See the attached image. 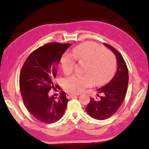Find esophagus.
<instances>
[{
    "label": "esophagus",
    "mask_w": 149,
    "mask_h": 149,
    "mask_svg": "<svg viewBox=\"0 0 149 149\" xmlns=\"http://www.w3.org/2000/svg\"><path fill=\"white\" fill-rule=\"evenodd\" d=\"M76 96H78V94H70V93H68L66 94V97L68 99H70V98H72V97H74Z\"/></svg>",
    "instance_id": "34e87169"
}]
</instances>
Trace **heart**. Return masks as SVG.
<instances>
[{
    "label": "heart",
    "instance_id": "heart-1",
    "mask_svg": "<svg viewBox=\"0 0 149 149\" xmlns=\"http://www.w3.org/2000/svg\"><path fill=\"white\" fill-rule=\"evenodd\" d=\"M70 54L62 56L61 65L65 74L73 71L74 60L85 63L83 76H72L64 80L63 88L67 92L78 94L91 86L105 83L113 74L116 62L113 54L104 50L102 47L94 42H85L74 48Z\"/></svg>",
    "mask_w": 149,
    "mask_h": 149
}]
</instances>
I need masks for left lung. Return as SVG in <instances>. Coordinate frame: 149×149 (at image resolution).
Segmentation results:
<instances>
[{
  "label": "left lung",
  "instance_id": "1",
  "mask_svg": "<svg viewBox=\"0 0 149 149\" xmlns=\"http://www.w3.org/2000/svg\"><path fill=\"white\" fill-rule=\"evenodd\" d=\"M104 45L114 53L117 60V71L114 77L104 86L97 89V96L101 94L99 101L91 98L86 107L88 114L97 120H104L110 118L119 109L124 101L127 92L129 74L125 62L120 53L106 43Z\"/></svg>",
  "mask_w": 149,
  "mask_h": 149
}]
</instances>
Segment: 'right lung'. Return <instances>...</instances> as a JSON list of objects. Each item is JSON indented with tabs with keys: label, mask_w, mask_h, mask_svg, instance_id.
<instances>
[{
	"label": "right lung",
	"mask_w": 149,
	"mask_h": 149,
	"mask_svg": "<svg viewBox=\"0 0 149 149\" xmlns=\"http://www.w3.org/2000/svg\"><path fill=\"white\" fill-rule=\"evenodd\" d=\"M71 44L49 43L31 53L24 63L20 75V89L26 109L38 120L55 123L63 115L68 100L61 91L58 98L49 96L57 74L56 66Z\"/></svg>",
	"instance_id": "add662e5"
}]
</instances>
